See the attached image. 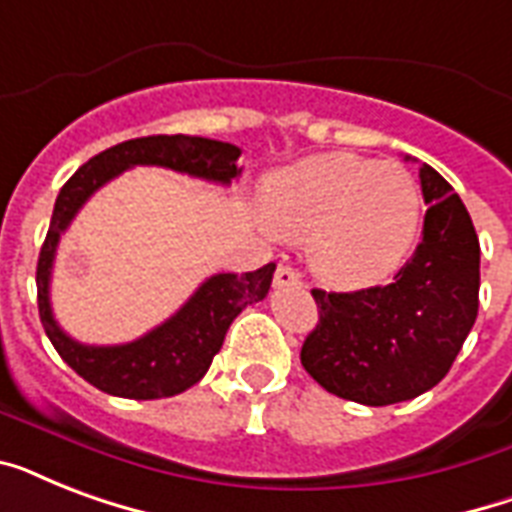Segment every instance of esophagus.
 Here are the masks:
<instances>
[{
  "instance_id": "34e87169",
  "label": "esophagus",
  "mask_w": 512,
  "mask_h": 512,
  "mask_svg": "<svg viewBox=\"0 0 512 512\" xmlns=\"http://www.w3.org/2000/svg\"><path fill=\"white\" fill-rule=\"evenodd\" d=\"M273 284H276V287H292V284H300V273H297L295 268H289V265L281 263L279 268H276Z\"/></svg>"
}]
</instances>
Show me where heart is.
I'll list each match as a JSON object with an SVG mask.
<instances>
[{
  "label": "heart",
  "mask_w": 512,
  "mask_h": 512,
  "mask_svg": "<svg viewBox=\"0 0 512 512\" xmlns=\"http://www.w3.org/2000/svg\"><path fill=\"white\" fill-rule=\"evenodd\" d=\"M279 233L308 239L313 271L335 287H364L404 263L422 223L420 185L396 162L324 154L265 183Z\"/></svg>",
  "instance_id": "heart-1"
}]
</instances>
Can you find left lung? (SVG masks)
I'll return each mask as SVG.
<instances>
[{
  "label": "left lung",
  "mask_w": 512,
  "mask_h": 512,
  "mask_svg": "<svg viewBox=\"0 0 512 512\" xmlns=\"http://www.w3.org/2000/svg\"><path fill=\"white\" fill-rule=\"evenodd\" d=\"M422 241L385 287L313 289L319 321L300 361L321 388L366 406L409 401L444 380L478 316L481 247L468 209L433 167Z\"/></svg>",
  "instance_id": "obj_1"
}]
</instances>
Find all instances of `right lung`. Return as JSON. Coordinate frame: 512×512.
I'll return each mask as SVG.
<instances>
[{
  "label": "right lung",
  "instance_id": "1",
  "mask_svg": "<svg viewBox=\"0 0 512 512\" xmlns=\"http://www.w3.org/2000/svg\"><path fill=\"white\" fill-rule=\"evenodd\" d=\"M241 148L191 135H148L106 148L79 167L60 188L52 209L50 231L36 263V300L42 327L60 358L79 377L103 393L119 398H170L183 393L207 374L212 358L223 348L225 332L247 305L260 303L271 289L276 263L252 273H215L201 284L188 303L148 335L124 345H84L58 327L50 305V276L58 241L84 201L100 185L130 167H167L201 180L228 185L239 177Z\"/></svg>",
  "mask_w": 512,
  "mask_h": 512
}]
</instances>
